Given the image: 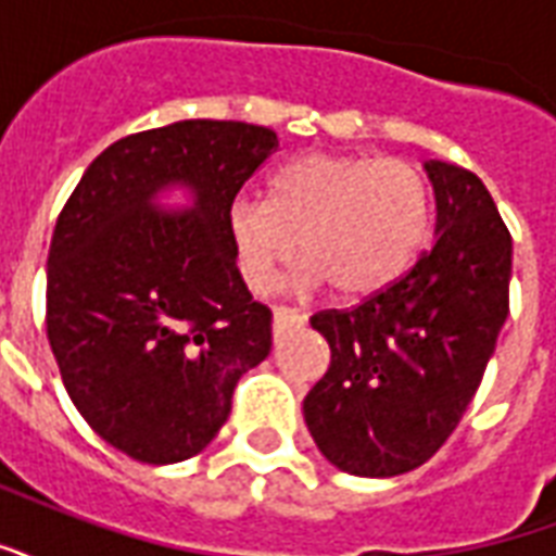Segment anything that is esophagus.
<instances>
[{
  "instance_id": "obj_1",
  "label": "esophagus",
  "mask_w": 556,
  "mask_h": 556,
  "mask_svg": "<svg viewBox=\"0 0 556 556\" xmlns=\"http://www.w3.org/2000/svg\"><path fill=\"white\" fill-rule=\"evenodd\" d=\"M303 324H306L303 312L288 306H274V338H282V334L291 332V329H300Z\"/></svg>"
}]
</instances>
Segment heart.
Segmentation results:
<instances>
[{
	"instance_id": "1",
	"label": "heart",
	"mask_w": 556,
	"mask_h": 556,
	"mask_svg": "<svg viewBox=\"0 0 556 556\" xmlns=\"http://www.w3.org/2000/svg\"><path fill=\"white\" fill-rule=\"evenodd\" d=\"M431 186L402 156L315 151L277 168L265 203L236 198L224 227L232 265L250 291H262L296 256L308 282L341 296H367L405 274L429 239Z\"/></svg>"
}]
</instances>
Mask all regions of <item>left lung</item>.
<instances>
[{
    "label": "left lung",
    "instance_id": "1",
    "mask_svg": "<svg viewBox=\"0 0 556 556\" xmlns=\"http://www.w3.org/2000/svg\"><path fill=\"white\" fill-rule=\"evenodd\" d=\"M426 172L438 241L358 306L312 315L332 362L303 414L326 460L350 476H402L438 455L510 312L514 239L486 186L443 160Z\"/></svg>",
    "mask_w": 556,
    "mask_h": 556
}]
</instances>
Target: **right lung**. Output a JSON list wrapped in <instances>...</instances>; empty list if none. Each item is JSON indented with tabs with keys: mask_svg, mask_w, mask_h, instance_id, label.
I'll return each instance as SVG.
<instances>
[{
	"mask_svg": "<svg viewBox=\"0 0 556 556\" xmlns=\"http://www.w3.org/2000/svg\"><path fill=\"white\" fill-rule=\"evenodd\" d=\"M270 127L186 118L104 148L63 203L46 274V334L96 434L139 464L198 455L232 391L270 353V308L232 265L224 215L277 151ZM168 182L195 210L165 216Z\"/></svg>",
	"mask_w": 556,
	"mask_h": 556,
	"instance_id": "add662e5",
	"label": "right lung"
}]
</instances>
